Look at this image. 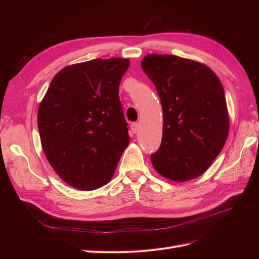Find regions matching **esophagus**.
<instances>
[{
    "label": "esophagus",
    "instance_id": "obj_1",
    "mask_svg": "<svg viewBox=\"0 0 259 259\" xmlns=\"http://www.w3.org/2000/svg\"><path fill=\"white\" fill-rule=\"evenodd\" d=\"M131 130L133 132V134H136V133L139 131V124L138 123H133L131 125Z\"/></svg>",
    "mask_w": 259,
    "mask_h": 259
}]
</instances>
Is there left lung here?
I'll list each match as a JSON object with an SVG mask.
<instances>
[{"label":"left lung","instance_id":"1","mask_svg":"<svg viewBox=\"0 0 259 259\" xmlns=\"http://www.w3.org/2000/svg\"><path fill=\"white\" fill-rule=\"evenodd\" d=\"M163 110L162 144L151 155L158 173L184 183L202 175L221 153L230 120L221 80L206 65L175 55L142 60Z\"/></svg>","mask_w":259,"mask_h":259}]
</instances>
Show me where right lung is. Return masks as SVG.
<instances>
[{
    "label": "right lung",
    "mask_w": 259,
    "mask_h": 259,
    "mask_svg": "<svg viewBox=\"0 0 259 259\" xmlns=\"http://www.w3.org/2000/svg\"><path fill=\"white\" fill-rule=\"evenodd\" d=\"M127 58L94 59L62 68L37 110L44 154L75 189L91 191L110 182L130 144L119 98Z\"/></svg>",
    "instance_id": "obj_1"
}]
</instances>
